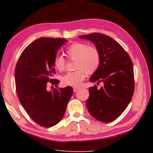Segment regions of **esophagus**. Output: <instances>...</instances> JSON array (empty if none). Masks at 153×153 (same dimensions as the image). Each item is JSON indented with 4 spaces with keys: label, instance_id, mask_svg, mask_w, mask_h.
I'll use <instances>...</instances> for the list:
<instances>
[{
    "label": "esophagus",
    "instance_id": "1",
    "mask_svg": "<svg viewBox=\"0 0 153 153\" xmlns=\"http://www.w3.org/2000/svg\"><path fill=\"white\" fill-rule=\"evenodd\" d=\"M73 89H74V92H76V91H77L79 89V87H74Z\"/></svg>",
    "mask_w": 153,
    "mask_h": 153
}]
</instances>
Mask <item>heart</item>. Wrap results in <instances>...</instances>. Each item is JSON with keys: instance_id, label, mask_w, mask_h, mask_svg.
Returning a JSON list of instances; mask_svg holds the SVG:
<instances>
[{"instance_id": "heart-1", "label": "heart", "mask_w": 153, "mask_h": 153, "mask_svg": "<svg viewBox=\"0 0 153 153\" xmlns=\"http://www.w3.org/2000/svg\"><path fill=\"white\" fill-rule=\"evenodd\" d=\"M67 57L75 60L74 71L68 72L62 77L61 82L64 86L77 87L85 79L86 72L93 74L98 70L100 63V54L98 48L89 46L85 43L75 42L70 45L66 51ZM54 67L62 71L66 66V60L60 55L55 56L53 60Z\"/></svg>"}]
</instances>
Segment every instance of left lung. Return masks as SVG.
<instances>
[{
    "label": "left lung",
    "mask_w": 153,
    "mask_h": 153,
    "mask_svg": "<svg viewBox=\"0 0 153 153\" xmlns=\"http://www.w3.org/2000/svg\"><path fill=\"white\" fill-rule=\"evenodd\" d=\"M95 45L100 54V66L90 81L102 82L104 86L89 88L86 106L93 118L110 122L128 107L134 92V73L130 57L118 42L108 35L93 33L79 36Z\"/></svg>",
    "instance_id": "1"
}]
</instances>
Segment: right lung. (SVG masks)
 <instances>
[{
    "label": "right lung",
    "mask_w": 153,
    "mask_h": 153,
    "mask_svg": "<svg viewBox=\"0 0 153 153\" xmlns=\"http://www.w3.org/2000/svg\"><path fill=\"white\" fill-rule=\"evenodd\" d=\"M67 41L64 38L41 37L32 42L22 52L16 64L15 83L21 105L35 122L51 128L63 118L72 96L71 87L47 90V83H59L51 79L55 73L53 60L57 51Z\"/></svg>",
    "instance_id": "obj_1"
}]
</instances>
